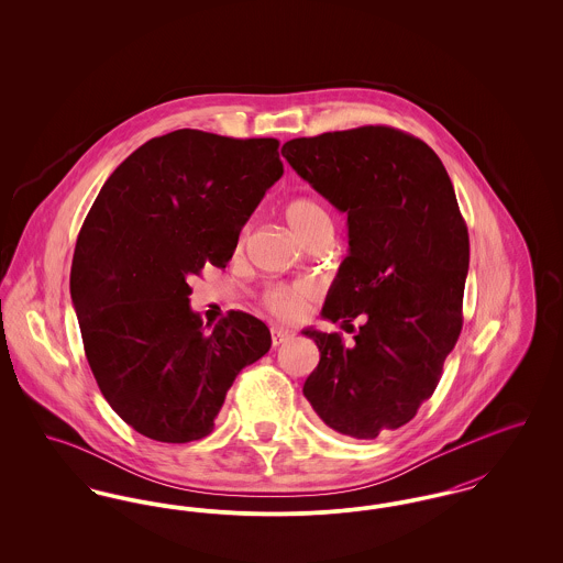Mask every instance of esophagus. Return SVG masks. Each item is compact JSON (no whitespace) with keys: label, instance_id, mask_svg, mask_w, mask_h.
Wrapping results in <instances>:
<instances>
[{"label":"esophagus","instance_id":"34e87169","mask_svg":"<svg viewBox=\"0 0 563 563\" xmlns=\"http://www.w3.org/2000/svg\"><path fill=\"white\" fill-rule=\"evenodd\" d=\"M269 335H272V344H274V346H280V344H285V342H289V340L294 338V331L283 329V327H272V329H269Z\"/></svg>","mask_w":563,"mask_h":563}]
</instances>
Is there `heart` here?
Masks as SVG:
<instances>
[{"label": "heart", "mask_w": 563, "mask_h": 563, "mask_svg": "<svg viewBox=\"0 0 563 563\" xmlns=\"http://www.w3.org/2000/svg\"><path fill=\"white\" fill-rule=\"evenodd\" d=\"M285 217H287L289 225L294 228L295 234L306 242L314 239L324 230H333V219H331L329 209L322 205L321 200L310 198V196H297L294 200H289L285 207ZM312 295H314V287L306 285V283L274 285L264 294V303L274 314L294 319L303 310L306 301Z\"/></svg>", "instance_id": "heart-1"}]
</instances>
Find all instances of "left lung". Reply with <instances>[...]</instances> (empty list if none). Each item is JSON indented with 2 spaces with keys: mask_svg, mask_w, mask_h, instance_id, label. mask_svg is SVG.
<instances>
[{
  "mask_svg": "<svg viewBox=\"0 0 563 563\" xmlns=\"http://www.w3.org/2000/svg\"><path fill=\"white\" fill-rule=\"evenodd\" d=\"M283 156L349 214V257L322 317H363L352 344L303 331L321 350L303 395L329 429L375 439L432 397L462 331L468 230L454 186L424 141L393 126L299 136Z\"/></svg>",
  "mask_w": 563,
  "mask_h": 563,
  "instance_id": "1",
  "label": "left lung"
}]
</instances>
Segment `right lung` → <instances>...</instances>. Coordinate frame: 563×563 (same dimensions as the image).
I'll return each mask as SVG.
<instances>
[{
	"label": "right lung",
	"mask_w": 563,
	"mask_h": 563,
	"mask_svg": "<svg viewBox=\"0 0 563 563\" xmlns=\"http://www.w3.org/2000/svg\"><path fill=\"white\" fill-rule=\"evenodd\" d=\"M278 139L181 129L122 162L81 223L69 289L92 375L111 409L162 443L207 437L269 329L232 310L207 333L188 278L225 268L242 225L283 175Z\"/></svg>",
	"instance_id": "obj_1"
}]
</instances>
